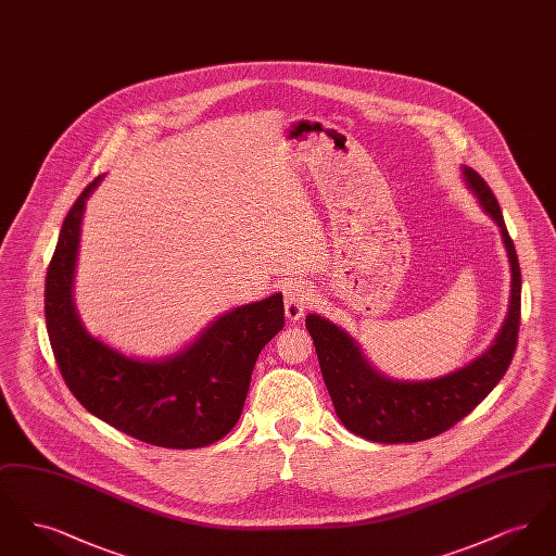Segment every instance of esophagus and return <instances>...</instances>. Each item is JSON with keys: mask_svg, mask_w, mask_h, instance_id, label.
<instances>
[{"mask_svg": "<svg viewBox=\"0 0 556 556\" xmlns=\"http://www.w3.org/2000/svg\"><path fill=\"white\" fill-rule=\"evenodd\" d=\"M283 293H286V317L295 323L306 313V308L313 300V291L308 290V286L293 281L286 286Z\"/></svg>", "mask_w": 556, "mask_h": 556, "instance_id": "1", "label": "esophagus"}]
</instances>
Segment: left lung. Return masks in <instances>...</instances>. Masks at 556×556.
<instances>
[{"instance_id":"left-lung-1","label":"left lung","mask_w":556,"mask_h":556,"mask_svg":"<svg viewBox=\"0 0 556 556\" xmlns=\"http://www.w3.org/2000/svg\"><path fill=\"white\" fill-rule=\"evenodd\" d=\"M479 206L498 225L510 265V300L498 336L471 363L433 379H394L375 369L358 342L342 327L311 313L306 329L315 342L318 365L348 431L379 444L421 442L458 424L488 396L508 369L521 318V268L503 211L473 168H460Z\"/></svg>"}]
</instances>
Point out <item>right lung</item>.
<instances>
[{"label": "right lung", "instance_id": "right-lung-1", "mask_svg": "<svg viewBox=\"0 0 556 556\" xmlns=\"http://www.w3.org/2000/svg\"><path fill=\"white\" fill-rule=\"evenodd\" d=\"M85 187L66 214L46 277V325L58 369L80 404L118 431L162 448H202L239 421L261 350L283 329V295L241 304L160 358L129 356L91 336L75 306Z\"/></svg>", "mask_w": 556, "mask_h": 556}]
</instances>
